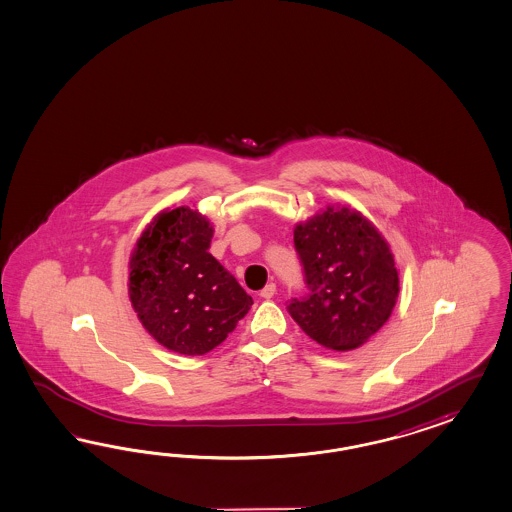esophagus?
<instances>
[{"label":"esophagus","mask_w":512,"mask_h":512,"mask_svg":"<svg viewBox=\"0 0 512 512\" xmlns=\"http://www.w3.org/2000/svg\"><path fill=\"white\" fill-rule=\"evenodd\" d=\"M274 294H276V283H268L263 291H261V298L270 300V298H274Z\"/></svg>","instance_id":"34e87169"}]
</instances>
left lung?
<instances>
[{"label": "left lung", "mask_w": 512, "mask_h": 512, "mask_svg": "<svg viewBox=\"0 0 512 512\" xmlns=\"http://www.w3.org/2000/svg\"><path fill=\"white\" fill-rule=\"evenodd\" d=\"M307 292L287 311L318 345L352 350L378 332L391 315L399 274L386 240L348 208L315 216L294 229Z\"/></svg>", "instance_id": "1"}]
</instances>
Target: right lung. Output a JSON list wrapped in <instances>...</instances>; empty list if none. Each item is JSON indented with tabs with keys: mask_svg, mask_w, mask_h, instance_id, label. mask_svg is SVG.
Wrapping results in <instances>:
<instances>
[{
	"mask_svg": "<svg viewBox=\"0 0 512 512\" xmlns=\"http://www.w3.org/2000/svg\"><path fill=\"white\" fill-rule=\"evenodd\" d=\"M212 225L190 207L160 214L130 259V300L141 324L173 352L203 356L253 305L210 253Z\"/></svg>",
	"mask_w": 512,
	"mask_h": 512,
	"instance_id": "obj_1",
	"label": "right lung"
}]
</instances>
